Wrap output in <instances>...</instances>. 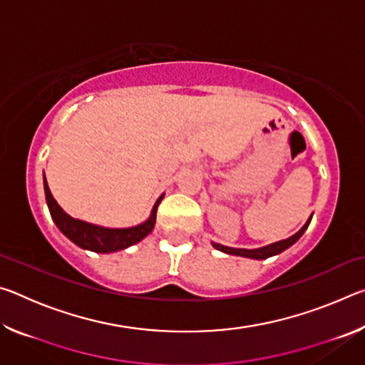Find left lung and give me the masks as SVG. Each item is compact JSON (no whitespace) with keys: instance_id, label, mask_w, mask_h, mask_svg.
<instances>
[{"instance_id":"8db88e82","label":"left lung","mask_w":365,"mask_h":365,"mask_svg":"<svg viewBox=\"0 0 365 365\" xmlns=\"http://www.w3.org/2000/svg\"><path fill=\"white\" fill-rule=\"evenodd\" d=\"M311 217L307 219V222L304 225L301 227L299 232H296L293 237H289L287 240H282V242H277V243H272L267 246H262V248H256V250H243V248H228V246L224 245H217V243H212V246L215 250H219L222 252H227V255H233V256H243V257H251V259H267L270 256H275L279 255V252L285 251L289 246L294 245L298 240L302 237V233L307 230L309 224H311Z\"/></svg>"}]
</instances>
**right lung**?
Instances as JSON below:
<instances>
[{
  "label": "right lung",
  "instance_id": "right-lung-1",
  "mask_svg": "<svg viewBox=\"0 0 365 365\" xmlns=\"http://www.w3.org/2000/svg\"><path fill=\"white\" fill-rule=\"evenodd\" d=\"M43 185H45V196H46V205L49 209V214L54 220V224L63 232L71 242L76 243L77 246L83 250H90L95 252H114L125 250L128 246L138 243L143 240L146 235H150L156 224V212L159 202L163 201L164 195L159 196V200L154 205L150 219L145 220L143 224L137 227H128V228H106L100 225L88 224V222L78 220L71 217L69 214L63 211L56 200H54L51 191H49L46 178L43 177Z\"/></svg>",
  "mask_w": 365,
  "mask_h": 365
}]
</instances>
